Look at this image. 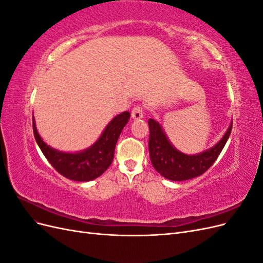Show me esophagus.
Returning a JSON list of instances; mask_svg holds the SVG:
<instances>
[{
    "instance_id": "34e87169",
    "label": "esophagus",
    "mask_w": 263,
    "mask_h": 263,
    "mask_svg": "<svg viewBox=\"0 0 263 263\" xmlns=\"http://www.w3.org/2000/svg\"><path fill=\"white\" fill-rule=\"evenodd\" d=\"M133 119H141L144 117V107L142 105H136L132 110Z\"/></svg>"
}]
</instances>
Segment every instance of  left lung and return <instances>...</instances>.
Here are the masks:
<instances>
[{
	"label": "left lung",
	"mask_w": 263,
	"mask_h": 263,
	"mask_svg": "<svg viewBox=\"0 0 263 263\" xmlns=\"http://www.w3.org/2000/svg\"><path fill=\"white\" fill-rule=\"evenodd\" d=\"M149 156L154 168L165 179L184 181L200 177L216 161L232 133L233 123L216 145L198 155H184L174 148L166 138L161 126L149 119Z\"/></svg>",
	"instance_id": "1"
}]
</instances>
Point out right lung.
I'll use <instances>...</instances> for the list:
<instances>
[{
    "label": "right lung",
    "mask_w": 263,
    "mask_h": 263,
    "mask_svg": "<svg viewBox=\"0 0 263 263\" xmlns=\"http://www.w3.org/2000/svg\"><path fill=\"white\" fill-rule=\"evenodd\" d=\"M129 117V112L114 117L93 146L77 154L61 153L50 148L37 133L33 117L34 136L47 160L61 176L73 181H91L104 173L113 162L116 142Z\"/></svg>",
    "instance_id": "right-lung-1"
}]
</instances>
